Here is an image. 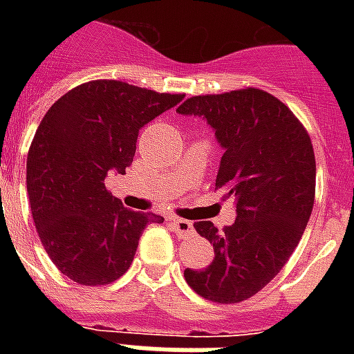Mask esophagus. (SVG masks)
<instances>
[{
	"label": "esophagus",
	"mask_w": 354,
	"mask_h": 354,
	"mask_svg": "<svg viewBox=\"0 0 354 354\" xmlns=\"http://www.w3.org/2000/svg\"><path fill=\"white\" fill-rule=\"evenodd\" d=\"M170 222H172V225H174L176 233H180L182 237H189V235L195 233V230H193V223L187 222V220H182V218H172Z\"/></svg>",
	"instance_id": "obj_1"
}]
</instances>
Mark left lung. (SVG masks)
Returning a JSON list of instances; mask_svg holds the SVG:
<instances>
[{
  "mask_svg": "<svg viewBox=\"0 0 354 354\" xmlns=\"http://www.w3.org/2000/svg\"><path fill=\"white\" fill-rule=\"evenodd\" d=\"M178 111L205 117L216 131L223 147L216 189L237 203L233 225H193L214 246V260L203 271L185 269V282L208 301H245L277 277L309 222L317 180L311 136L261 88L192 96Z\"/></svg>",
  "mask_w": 354,
  "mask_h": 354,
  "instance_id": "1",
  "label": "left lung"
}]
</instances>
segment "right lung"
<instances>
[{
    "label": "right lung",
    "mask_w": 354,
    "mask_h": 354,
    "mask_svg": "<svg viewBox=\"0 0 354 354\" xmlns=\"http://www.w3.org/2000/svg\"><path fill=\"white\" fill-rule=\"evenodd\" d=\"M182 98L96 80L68 91L41 119L26 161L30 208L43 248L73 282L123 277L147 223L165 220L124 208L104 180L131 167L140 129Z\"/></svg>",
    "instance_id": "obj_1"
}]
</instances>
